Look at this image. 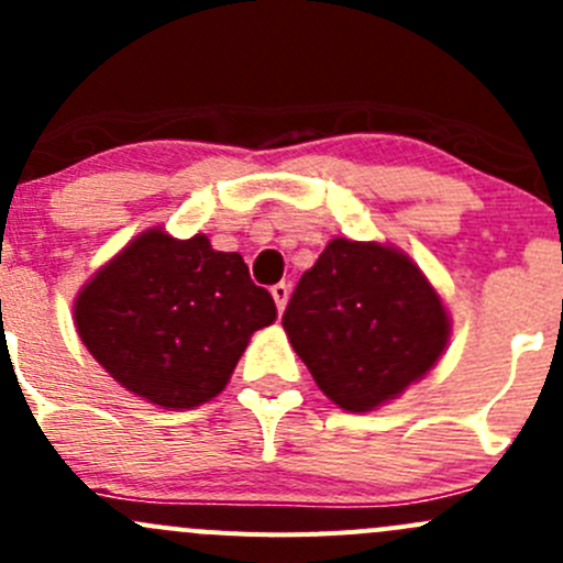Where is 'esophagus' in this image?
Returning a JSON list of instances; mask_svg holds the SVG:
<instances>
[{"mask_svg": "<svg viewBox=\"0 0 563 563\" xmlns=\"http://www.w3.org/2000/svg\"><path fill=\"white\" fill-rule=\"evenodd\" d=\"M288 294H291V286L288 283H277V286H272V297H275V305L277 310H286V302H288Z\"/></svg>", "mask_w": 563, "mask_h": 563, "instance_id": "1", "label": "esophagus"}]
</instances>
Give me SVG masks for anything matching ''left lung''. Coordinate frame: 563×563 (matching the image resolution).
Returning <instances> with one entry per match:
<instances>
[{"label":"left lung","mask_w":563,"mask_h":563,"mask_svg":"<svg viewBox=\"0 0 563 563\" xmlns=\"http://www.w3.org/2000/svg\"><path fill=\"white\" fill-rule=\"evenodd\" d=\"M283 327L329 400L371 411L439 362L450 318L395 247L332 240L299 277Z\"/></svg>","instance_id":"1"}]
</instances>
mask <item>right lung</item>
<instances>
[{
  "instance_id": "right-lung-1",
  "label": "right lung",
  "mask_w": 563,
  "mask_h": 563,
  "mask_svg": "<svg viewBox=\"0 0 563 563\" xmlns=\"http://www.w3.org/2000/svg\"><path fill=\"white\" fill-rule=\"evenodd\" d=\"M275 316V299L250 280L240 253L161 229L130 242L76 299L89 354L124 389L163 408L220 395L250 334Z\"/></svg>"
}]
</instances>
